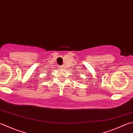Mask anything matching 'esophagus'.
<instances>
[{
	"label": "esophagus",
	"mask_w": 133,
	"mask_h": 133,
	"mask_svg": "<svg viewBox=\"0 0 133 133\" xmlns=\"http://www.w3.org/2000/svg\"><path fill=\"white\" fill-rule=\"evenodd\" d=\"M61 69H63V68H61Z\"/></svg>",
	"instance_id": "esophagus-1"
}]
</instances>
